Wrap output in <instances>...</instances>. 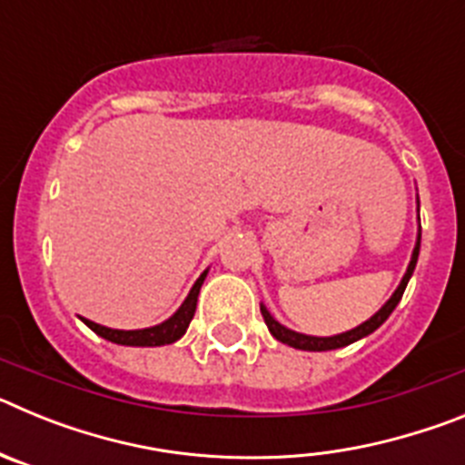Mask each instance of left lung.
<instances>
[{
	"instance_id": "obj_1",
	"label": "left lung",
	"mask_w": 465,
	"mask_h": 465,
	"mask_svg": "<svg viewBox=\"0 0 465 465\" xmlns=\"http://www.w3.org/2000/svg\"><path fill=\"white\" fill-rule=\"evenodd\" d=\"M419 240H421V237H419ZM417 256H419V242H417V246H414V253H412V261H410V265H408V272H405V277H402V282H401V286L396 289V293L389 298V302H386V305L381 307V310L377 312L375 316H372L371 322L361 323L359 328L342 332V335H332V338H312V335H302V332H295V331H289V328H283L282 323L274 322L265 307H261V314H262V319H265V323H268L270 332H272L274 338H277L279 342L289 344V347L305 349V351H328V349L347 347V344L356 342V340L365 338V335H371L372 331H377V328H380L381 323L389 319V314L396 310V305L401 302L402 293H405V286H408L410 277H412V272H414V265H417Z\"/></svg>"
}]
</instances>
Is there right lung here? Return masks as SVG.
<instances>
[{
    "label": "right lung",
    "mask_w": 465,
    "mask_h": 465,
    "mask_svg": "<svg viewBox=\"0 0 465 465\" xmlns=\"http://www.w3.org/2000/svg\"><path fill=\"white\" fill-rule=\"evenodd\" d=\"M204 277H207V272L200 274V279H197L195 286L191 289L188 298L183 300V305L176 310V314L170 316V319H167L165 323H160V326L143 328V331H114V328L100 326V323H93L88 322V319H84V323L90 331H94L97 335L109 340V342L127 344V347H160V344H172L186 332L188 323H191L193 314H195L197 293H200V286H203Z\"/></svg>",
    "instance_id": "1"
}]
</instances>
